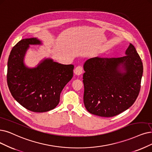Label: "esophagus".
<instances>
[{
    "instance_id": "esophagus-1",
    "label": "esophagus",
    "mask_w": 152,
    "mask_h": 152,
    "mask_svg": "<svg viewBox=\"0 0 152 152\" xmlns=\"http://www.w3.org/2000/svg\"><path fill=\"white\" fill-rule=\"evenodd\" d=\"M83 73V68L82 66H78L74 70V74L77 75H80Z\"/></svg>"
}]
</instances>
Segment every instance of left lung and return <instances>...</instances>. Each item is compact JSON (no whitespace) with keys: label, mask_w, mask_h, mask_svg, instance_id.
Masks as SVG:
<instances>
[{"label":"left lung","mask_w":152,"mask_h":152,"mask_svg":"<svg viewBox=\"0 0 152 152\" xmlns=\"http://www.w3.org/2000/svg\"><path fill=\"white\" fill-rule=\"evenodd\" d=\"M83 69V103L88 112L111 117L134 104L140 90L143 64L132 44L125 56L90 58Z\"/></svg>","instance_id":"1"}]
</instances>
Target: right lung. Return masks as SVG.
Segmentation results:
<instances>
[{
    "instance_id": "right-lung-1",
    "label": "right lung",
    "mask_w": 152,
    "mask_h": 152,
    "mask_svg": "<svg viewBox=\"0 0 152 152\" xmlns=\"http://www.w3.org/2000/svg\"><path fill=\"white\" fill-rule=\"evenodd\" d=\"M37 38L22 39L12 48L8 59L7 81L14 99L27 110L45 112L55 108L62 90L73 77V65L47 58L33 68L24 63L30 45H42Z\"/></svg>"
}]
</instances>
